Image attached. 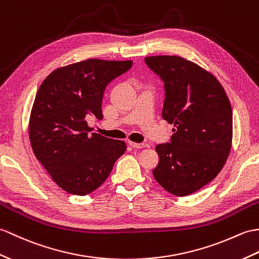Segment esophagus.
<instances>
[{"instance_id": "esophagus-1", "label": "esophagus", "mask_w": 259, "mask_h": 259, "mask_svg": "<svg viewBox=\"0 0 259 259\" xmlns=\"http://www.w3.org/2000/svg\"><path fill=\"white\" fill-rule=\"evenodd\" d=\"M128 144L130 147L135 148V149H142L146 147V144L144 143H137V142H134V141H128Z\"/></svg>"}]
</instances>
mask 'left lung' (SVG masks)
<instances>
[{
  "instance_id": "obj_1",
  "label": "left lung",
  "mask_w": 259,
  "mask_h": 259,
  "mask_svg": "<svg viewBox=\"0 0 259 259\" xmlns=\"http://www.w3.org/2000/svg\"><path fill=\"white\" fill-rule=\"evenodd\" d=\"M144 61L164 82L162 118L174 125L171 142L155 147L153 177L169 193L190 195L218 177L230 155V99L213 74L188 59L160 55Z\"/></svg>"
}]
</instances>
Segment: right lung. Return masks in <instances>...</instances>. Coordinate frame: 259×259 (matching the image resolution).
<instances>
[{"mask_svg": "<svg viewBox=\"0 0 259 259\" xmlns=\"http://www.w3.org/2000/svg\"><path fill=\"white\" fill-rule=\"evenodd\" d=\"M132 61H87L59 67L39 86L28 122L29 142L40 164L59 188L86 195L98 189L124 153V141L93 129L87 118L102 119L101 101L112 79Z\"/></svg>", "mask_w": 259, "mask_h": 259, "instance_id": "1", "label": "right lung"}]
</instances>
